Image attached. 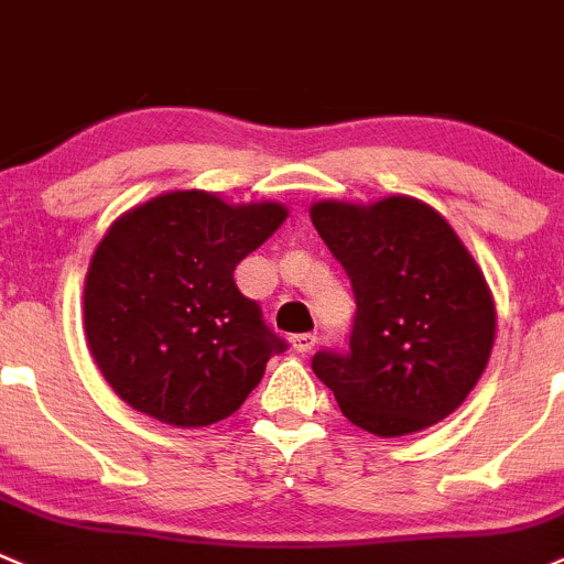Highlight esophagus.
Wrapping results in <instances>:
<instances>
[{
	"label": "esophagus",
	"mask_w": 564,
	"mask_h": 564,
	"mask_svg": "<svg viewBox=\"0 0 564 564\" xmlns=\"http://www.w3.org/2000/svg\"><path fill=\"white\" fill-rule=\"evenodd\" d=\"M290 345H293L295 352H310V350H315L317 336L315 334H293L290 336Z\"/></svg>",
	"instance_id": "34e87169"
}]
</instances>
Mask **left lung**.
<instances>
[{
    "label": "left lung",
    "instance_id": "8db88e82",
    "mask_svg": "<svg viewBox=\"0 0 564 564\" xmlns=\"http://www.w3.org/2000/svg\"><path fill=\"white\" fill-rule=\"evenodd\" d=\"M312 223L356 295L350 347L312 358L347 421L402 437L448 417L495 345V301L473 254L432 206L404 195L321 200Z\"/></svg>",
    "mask_w": 564,
    "mask_h": 564
}]
</instances>
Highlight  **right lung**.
Listing matches in <instances>:
<instances>
[{"instance_id":"right-lung-1","label":"right lung","mask_w":564,"mask_h":564,"mask_svg":"<svg viewBox=\"0 0 564 564\" xmlns=\"http://www.w3.org/2000/svg\"><path fill=\"white\" fill-rule=\"evenodd\" d=\"M288 217L280 203L228 206L200 189L167 193L116 219L91 258L86 341L130 408L171 426H212L288 350L234 271Z\"/></svg>"}]
</instances>
